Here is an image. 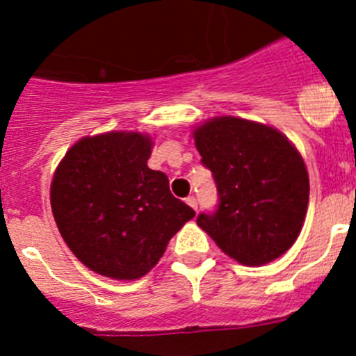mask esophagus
Wrapping results in <instances>:
<instances>
[{
    "label": "esophagus",
    "instance_id": "esophagus-1",
    "mask_svg": "<svg viewBox=\"0 0 356 356\" xmlns=\"http://www.w3.org/2000/svg\"><path fill=\"white\" fill-rule=\"evenodd\" d=\"M185 201H187V205L191 207V209H194V210L197 209V201H196V197H194V196H188Z\"/></svg>",
    "mask_w": 356,
    "mask_h": 356
}]
</instances>
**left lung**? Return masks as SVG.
<instances>
[{
  "instance_id": "obj_1",
  "label": "left lung",
  "mask_w": 356,
  "mask_h": 356,
  "mask_svg": "<svg viewBox=\"0 0 356 356\" xmlns=\"http://www.w3.org/2000/svg\"><path fill=\"white\" fill-rule=\"evenodd\" d=\"M201 162L219 191L216 213L197 226L229 259L259 267L292 246L308 209V171L294 144L276 128L219 115L193 130Z\"/></svg>"
}]
</instances>
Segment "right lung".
Wrapping results in <instances>:
<instances>
[{"mask_svg":"<svg viewBox=\"0 0 356 356\" xmlns=\"http://www.w3.org/2000/svg\"><path fill=\"white\" fill-rule=\"evenodd\" d=\"M153 137L106 131L72 144L51 180V210L62 238L90 271L134 282L153 269L172 235L196 212L147 168Z\"/></svg>","mask_w":356,"mask_h":356,"instance_id":"right-lung-1","label":"right lung"}]
</instances>
